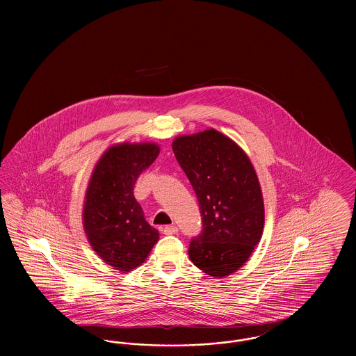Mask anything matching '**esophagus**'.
I'll return each mask as SVG.
<instances>
[{"label": "esophagus", "instance_id": "esophagus-1", "mask_svg": "<svg viewBox=\"0 0 356 356\" xmlns=\"http://www.w3.org/2000/svg\"><path fill=\"white\" fill-rule=\"evenodd\" d=\"M163 231H164V234H165V235H175V234H177V231H179V229H177V227H176V225H173V224H172V225H165V227L163 228Z\"/></svg>", "mask_w": 356, "mask_h": 356}]
</instances>
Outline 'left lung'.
Returning <instances> with one entry per match:
<instances>
[{"instance_id":"1","label":"left lung","mask_w":356,"mask_h":356,"mask_svg":"<svg viewBox=\"0 0 356 356\" xmlns=\"http://www.w3.org/2000/svg\"><path fill=\"white\" fill-rule=\"evenodd\" d=\"M173 152L197 196L203 229L188 254L207 275L237 271L264 227V204L254 167L236 144L215 129L180 136Z\"/></svg>"}]
</instances>
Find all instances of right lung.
I'll use <instances>...</instances> for the list:
<instances>
[{"mask_svg":"<svg viewBox=\"0 0 356 356\" xmlns=\"http://www.w3.org/2000/svg\"><path fill=\"white\" fill-rule=\"evenodd\" d=\"M154 144H121L102 154L90 177L84 207L85 232L102 260L120 271L140 266L159 240L134 195L138 175L159 154Z\"/></svg>","mask_w":356,"mask_h":356,"instance_id":"add662e5","label":"right lung"}]
</instances>
